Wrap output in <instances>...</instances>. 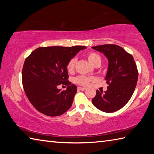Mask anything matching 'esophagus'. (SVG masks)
<instances>
[{"label":"esophagus","instance_id":"34e87169","mask_svg":"<svg viewBox=\"0 0 154 154\" xmlns=\"http://www.w3.org/2000/svg\"><path fill=\"white\" fill-rule=\"evenodd\" d=\"M78 89L80 90H83V91H85L87 90V88H83V87H78Z\"/></svg>","mask_w":154,"mask_h":154}]
</instances>
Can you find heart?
Returning a JSON list of instances; mask_svg holds the SVG:
<instances>
[{"label":"heart","mask_w":154,"mask_h":154,"mask_svg":"<svg viewBox=\"0 0 154 154\" xmlns=\"http://www.w3.org/2000/svg\"><path fill=\"white\" fill-rule=\"evenodd\" d=\"M87 58L88 61L90 62V64H92L93 66H94L95 64L98 63H100L101 62V58L96 53H90L88 54ZM77 60L76 58H72L68 62L66 69L67 71L69 72H71L74 71L75 64H76ZM93 78H90L84 75H79L76 77H75L73 79V82L76 84L78 85H88L89 84V83L91 80H93Z\"/></svg>","instance_id":"b5f03b06"}]
</instances>
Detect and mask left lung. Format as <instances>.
I'll use <instances>...</instances> for the list:
<instances>
[{
    "label": "left lung",
    "instance_id": "8db88e82",
    "mask_svg": "<svg viewBox=\"0 0 154 154\" xmlns=\"http://www.w3.org/2000/svg\"><path fill=\"white\" fill-rule=\"evenodd\" d=\"M103 54L108 60L105 79L107 90H96L92 103L99 110L113 113L126 105L133 94L138 81L137 65L131 54L116 45H102L92 47Z\"/></svg>",
    "mask_w": 154,
    "mask_h": 154
}]
</instances>
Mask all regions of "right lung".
Here are the masks:
<instances>
[{
	"instance_id": "1",
	"label": "right lung",
	"mask_w": 154,
	"mask_h": 154,
	"mask_svg": "<svg viewBox=\"0 0 154 154\" xmlns=\"http://www.w3.org/2000/svg\"><path fill=\"white\" fill-rule=\"evenodd\" d=\"M85 46L45 47L34 50L25 60L22 69L23 87L35 108L46 116L54 117L71 108L77 88L68 81L66 66ZM67 85L62 91L57 86Z\"/></svg>"
}]
</instances>
